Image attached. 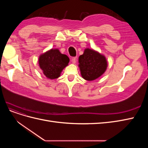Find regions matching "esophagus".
I'll list each match as a JSON object with an SVG mask.
<instances>
[{"label": "esophagus", "mask_w": 148, "mask_h": 148, "mask_svg": "<svg viewBox=\"0 0 148 148\" xmlns=\"http://www.w3.org/2000/svg\"><path fill=\"white\" fill-rule=\"evenodd\" d=\"M71 62H72L73 64H75L76 62H77V57H73V58H71Z\"/></svg>", "instance_id": "esophagus-1"}]
</instances>
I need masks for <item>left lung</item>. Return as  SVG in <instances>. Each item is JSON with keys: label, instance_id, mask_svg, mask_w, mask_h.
<instances>
[{"label": "left lung", "instance_id": "8db88e82", "mask_svg": "<svg viewBox=\"0 0 148 148\" xmlns=\"http://www.w3.org/2000/svg\"><path fill=\"white\" fill-rule=\"evenodd\" d=\"M78 62L82 77L88 81H92L100 77L107 67L105 56L88 48L79 57Z\"/></svg>", "mask_w": 148, "mask_h": 148}]
</instances>
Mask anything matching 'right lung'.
<instances>
[{"mask_svg": "<svg viewBox=\"0 0 148 148\" xmlns=\"http://www.w3.org/2000/svg\"><path fill=\"white\" fill-rule=\"evenodd\" d=\"M69 61V57L61 53L59 49H52L39 56V65L44 75L47 78L53 79L60 77Z\"/></svg>", "mask_w": 148, "mask_h": 148, "instance_id": "add662e5", "label": "right lung"}]
</instances>
